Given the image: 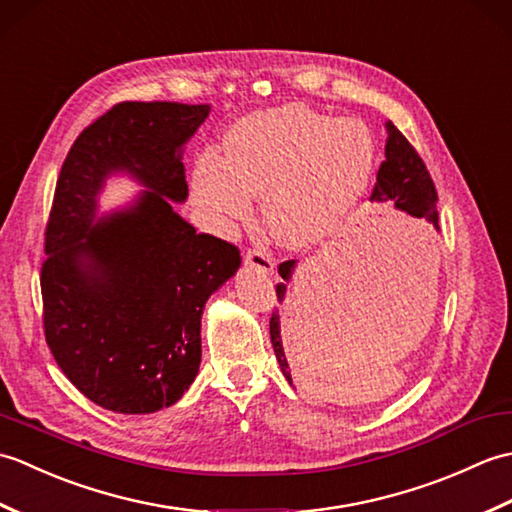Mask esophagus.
Wrapping results in <instances>:
<instances>
[{"instance_id": "esophagus-1", "label": "esophagus", "mask_w": 512, "mask_h": 512, "mask_svg": "<svg viewBox=\"0 0 512 512\" xmlns=\"http://www.w3.org/2000/svg\"><path fill=\"white\" fill-rule=\"evenodd\" d=\"M244 264L248 268L257 270V273H264V275L275 273V259L270 257V253H266V250H262V248L248 250L246 257H244Z\"/></svg>"}]
</instances>
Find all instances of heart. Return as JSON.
I'll return each mask as SVG.
<instances>
[{"label":"heart","instance_id":"heart-1","mask_svg":"<svg viewBox=\"0 0 512 512\" xmlns=\"http://www.w3.org/2000/svg\"><path fill=\"white\" fill-rule=\"evenodd\" d=\"M376 140L356 118H332L303 105L255 112L228 129L224 158L195 162L191 189L215 224L242 220L264 193L270 233L308 248L350 220L369 187Z\"/></svg>","mask_w":512,"mask_h":512}]
</instances>
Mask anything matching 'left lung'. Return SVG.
<instances>
[{"label": "left lung", "instance_id": "8db88e82", "mask_svg": "<svg viewBox=\"0 0 512 512\" xmlns=\"http://www.w3.org/2000/svg\"><path fill=\"white\" fill-rule=\"evenodd\" d=\"M385 127H387L385 162L378 169L372 198L369 200L376 204L394 202L398 211L407 213L418 222H429L436 231H440L438 206H436L438 193H436V187H433V180L429 176L427 167H424L418 151L409 145V140L398 132V127L394 123L389 121L385 123ZM295 268H297L295 259H290V262H284L279 266V275L284 279V284H277L279 303H284L286 299V288H288L286 284L292 279ZM270 341H273L281 372H284L286 380L292 385V374H290L292 369L284 352V341H281V319L277 312H273V319H270Z\"/></svg>", "mask_w": 512, "mask_h": 512}]
</instances>
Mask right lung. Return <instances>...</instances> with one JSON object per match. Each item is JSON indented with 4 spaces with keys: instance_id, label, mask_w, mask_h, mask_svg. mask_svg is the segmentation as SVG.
Returning <instances> with one entry per match:
<instances>
[{
    "instance_id": "1",
    "label": "right lung",
    "mask_w": 512,
    "mask_h": 512,
    "mask_svg": "<svg viewBox=\"0 0 512 512\" xmlns=\"http://www.w3.org/2000/svg\"><path fill=\"white\" fill-rule=\"evenodd\" d=\"M211 105L125 101L65 158L41 266L43 328L70 383L114 413L176 405L198 376L202 312L242 266L239 250L176 213L189 198L184 145ZM112 175L146 191L101 216Z\"/></svg>"
}]
</instances>
